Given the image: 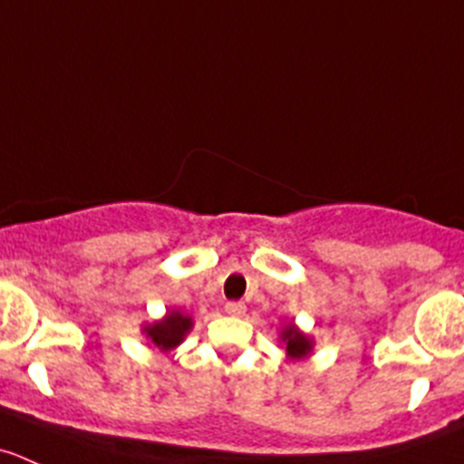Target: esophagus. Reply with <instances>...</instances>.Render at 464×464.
Segmentation results:
<instances>
[{
    "label": "esophagus",
    "instance_id": "obj_1",
    "mask_svg": "<svg viewBox=\"0 0 464 464\" xmlns=\"http://www.w3.org/2000/svg\"><path fill=\"white\" fill-rule=\"evenodd\" d=\"M224 310H227L228 314H236V317H240V314H245L246 305L242 304V301H228V304L224 305Z\"/></svg>",
    "mask_w": 464,
    "mask_h": 464
}]
</instances>
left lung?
<instances>
[{
	"mask_svg": "<svg viewBox=\"0 0 464 464\" xmlns=\"http://www.w3.org/2000/svg\"><path fill=\"white\" fill-rule=\"evenodd\" d=\"M283 342H285V349L292 358H304L310 352V340L295 326H287L283 331Z\"/></svg>",
	"mask_w": 464,
	"mask_h": 464,
	"instance_id": "8db88e82",
	"label": "left lung"
}]
</instances>
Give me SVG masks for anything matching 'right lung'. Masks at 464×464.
<instances>
[{
  "label": "right lung",
  "mask_w": 464,
  "mask_h": 464,
  "mask_svg": "<svg viewBox=\"0 0 464 464\" xmlns=\"http://www.w3.org/2000/svg\"><path fill=\"white\" fill-rule=\"evenodd\" d=\"M192 328V319L188 317V314H181V313H168V317L163 319V322H156L151 324V326H147V337H150L151 342H154L159 349H163V352H168V349H172V346H177L179 342L186 337V333Z\"/></svg>",
  "instance_id": "1"
}]
</instances>
